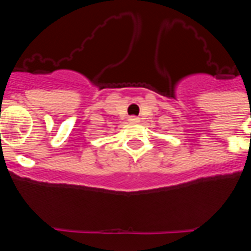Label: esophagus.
Here are the masks:
<instances>
[{
    "instance_id": "34e87169",
    "label": "esophagus",
    "mask_w": 251,
    "mask_h": 251,
    "mask_svg": "<svg viewBox=\"0 0 251 251\" xmlns=\"http://www.w3.org/2000/svg\"><path fill=\"white\" fill-rule=\"evenodd\" d=\"M128 121L130 122V123H137V122H139V118L138 117H134V115H132V117H129V119Z\"/></svg>"
}]
</instances>
